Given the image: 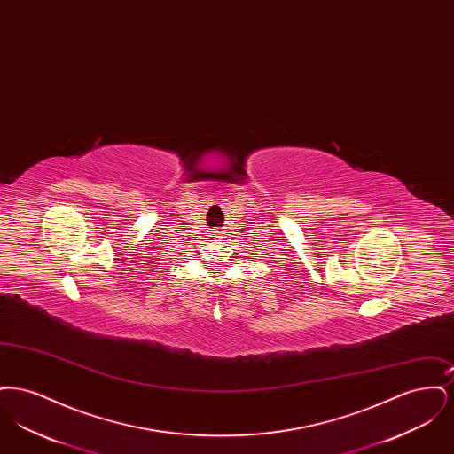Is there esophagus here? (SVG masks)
<instances>
[{
  "label": "esophagus",
  "instance_id": "1",
  "mask_svg": "<svg viewBox=\"0 0 454 454\" xmlns=\"http://www.w3.org/2000/svg\"><path fill=\"white\" fill-rule=\"evenodd\" d=\"M216 233H217V237L223 238V237H221V235H223V233H219V231H216Z\"/></svg>",
  "mask_w": 454,
  "mask_h": 454
}]
</instances>
